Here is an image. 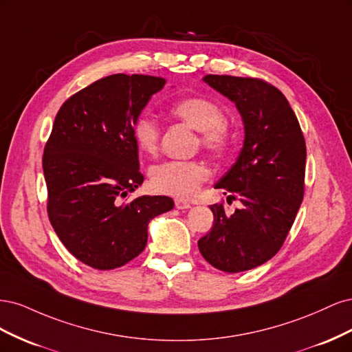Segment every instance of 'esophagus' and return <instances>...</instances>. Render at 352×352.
I'll return each mask as SVG.
<instances>
[{
    "instance_id": "obj_1",
    "label": "esophagus",
    "mask_w": 352,
    "mask_h": 352,
    "mask_svg": "<svg viewBox=\"0 0 352 352\" xmlns=\"http://www.w3.org/2000/svg\"><path fill=\"white\" fill-rule=\"evenodd\" d=\"M175 206H176V208H179V210H186V208L190 207L189 202H186V201H184V199H175Z\"/></svg>"
}]
</instances>
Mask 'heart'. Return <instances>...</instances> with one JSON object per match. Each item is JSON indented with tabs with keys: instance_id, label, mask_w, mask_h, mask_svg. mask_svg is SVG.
<instances>
[{
	"instance_id": "1",
	"label": "heart",
	"mask_w": 352,
	"mask_h": 352,
	"mask_svg": "<svg viewBox=\"0 0 352 352\" xmlns=\"http://www.w3.org/2000/svg\"><path fill=\"white\" fill-rule=\"evenodd\" d=\"M170 114L198 131L199 144L212 154H220L230 142V126L223 117L220 105L208 97L192 95L175 101ZM133 138L148 155H154L160 145V127L150 116L135 122ZM208 177V168L198 162H167L151 170V185L160 194L176 198H192Z\"/></svg>"
}]
</instances>
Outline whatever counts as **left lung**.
Returning <instances> with one entry per match:
<instances>
[{"mask_svg": "<svg viewBox=\"0 0 352 352\" xmlns=\"http://www.w3.org/2000/svg\"><path fill=\"white\" fill-rule=\"evenodd\" d=\"M242 117L243 146L214 185L241 201L235 212L212 204L214 223L198 248L212 267L239 273L269 261L283 245L304 198L305 141L285 95L261 79L207 74Z\"/></svg>", "mask_w": 352, "mask_h": 352, "instance_id": "obj_1", "label": "left lung"}]
</instances>
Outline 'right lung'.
I'll list each match as a JSON object with an SVG mask.
<instances>
[{
    "label": "right lung",
    "instance_id": "add662e5",
    "mask_svg": "<svg viewBox=\"0 0 352 352\" xmlns=\"http://www.w3.org/2000/svg\"><path fill=\"white\" fill-rule=\"evenodd\" d=\"M166 79L117 73L74 94L58 110L42 157L48 217L63 245L98 270L140 255L148 223L173 208L172 198H120L142 185L135 122Z\"/></svg>",
    "mask_w": 352,
    "mask_h": 352
}]
</instances>
